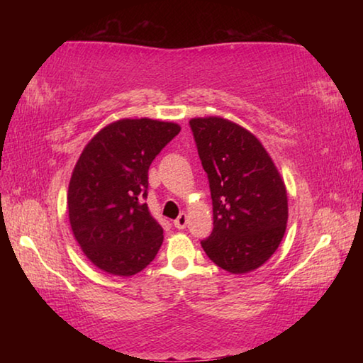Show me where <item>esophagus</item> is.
<instances>
[{
  "mask_svg": "<svg viewBox=\"0 0 363 363\" xmlns=\"http://www.w3.org/2000/svg\"><path fill=\"white\" fill-rule=\"evenodd\" d=\"M186 225H187V214L181 213L179 216L174 219V227H176V229H184Z\"/></svg>",
  "mask_w": 363,
  "mask_h": 363,
  "instance_id": "1",
  "label": "esophagus"
}]
</instances>
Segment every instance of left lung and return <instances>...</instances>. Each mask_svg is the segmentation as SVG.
Returning <instances> with one entry per match:
<instances>
[{
    "instance_id": "left-lung-1",
    "label": "left lung",
    "mask_w": 363,
    "mask_h": 363,
    "mask_svg": "<svg viewBox=\"0 0 363 363\" xmlns=\"http://www.w3.org/2000/svg\"><path fill=\"white\" fill-rule=\"evenodd\" d=\"M208 174L213 232L208 257L230 274L261 267L286 230L288 196L277 167L253 133L220 116L189 121Z\"/></svg>"
}]
</instances>
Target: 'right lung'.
Masks as SVG:
<instances>
[{
  "mask_svg": "<svg viewBox=\"0 0 363 363\" xmlns=\"http://www.w3.org/2000/svg\"><path fill=\"white\" fill-rule=\"evenodd\" d=\"M179 131L177 123L123 118L86 144L73 168L67 205L73 237L97 269L130 277L157 256L163 229L143 199L150 163Z\"/></svg>",
  "mask_w": 363,
  "mask_h": 363,
  "instance_id": "add662e5",
  "label": "right lung"
}]
</instances>
